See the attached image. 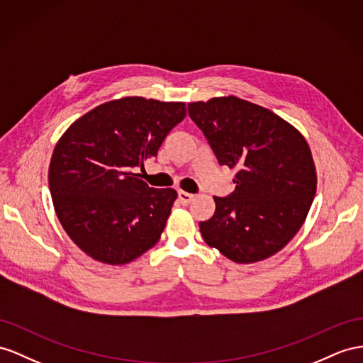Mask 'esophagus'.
<instances>
[{
  "instance_id": "34e87169",
  "label": "esophagus",
  "mask_w": 363,
  "mask_h": 363,
  "mask_svg": "<svg viewBox=\"0 0 363 363\" xmlns=\"http://www.w3.org/2000/svg\"><path fill=\"white\" fill-rule=\"evenodd\" d=\"M178 196H179V201L184 203V206H189V203L194 199V194L187 193V191H182V190L178 193Z\"/></svg>"
}]
</instances>
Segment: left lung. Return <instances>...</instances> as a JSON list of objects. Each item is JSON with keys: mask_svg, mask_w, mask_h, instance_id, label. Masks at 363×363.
Masks as SVG:
<instances>
[{"mask_svg": "<svg viewBox=\"0 0 363 363\" xmlns=\"http://www.w3.org/2000/svg\"><path fill=\"white\" fill-rule=\"evenodd\" d=\"M220 165L235 169V191L215 196L199 222L206 242L236 264H255L290 242L308 215L318 174L302 133L272 110L238 96L189 104Z\"/></svg>", "mask_w": 363, "mask_h": 363, "instance_id": "8db88e82", "label": "left lung"}]
</instances>
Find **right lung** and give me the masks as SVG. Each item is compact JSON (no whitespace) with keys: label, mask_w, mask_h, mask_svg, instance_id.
<instances>
[{"label":"right lung","mask_w":363,"mask_h":363,"mask_svg":"<svg viewBox=\"0 0 363 363\" xmlns=\"http://www.w3.org/2000/svg\"><path fill=\"white\" fill-rule=\"evenodd\" d=\"M185 115L184 102L125 96L87 111L62 133L49 189L62 228L87 256L124 265L160 240L178 193L148 187L135 170Z\"/></svg>","instance_id":"add662e5"}]
</instances>
